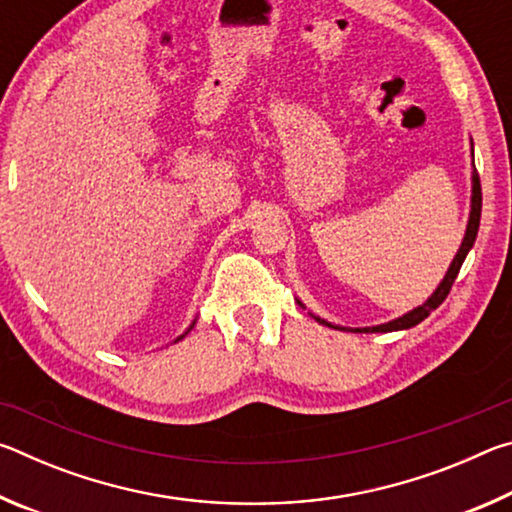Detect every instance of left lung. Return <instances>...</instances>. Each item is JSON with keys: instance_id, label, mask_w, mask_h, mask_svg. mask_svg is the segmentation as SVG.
<instances>
[{"instance_id": "left-lung-1", "label": "left lung", "mask_w": 512, "mask_h": 512, "mask_svg": "<svg viewBox=\"0 0 512 512\" xmlns=\"http://www.w3.org/2000/svg\"><path fill=\"white\" fill-rule=\"evenodd\" d=\"M472 155H474V146H472ZM479 221H481V183H479V173H476V169L472 171V205H470V219H467V228H465V237L461 241V248H458L456 257L452 259V264H449L447 273L443 277V282L438 284V289L431 293L429 300L424 302V305L411 309L409 314H404L400 318L395 320H388V323H381V325H375V327H339V325H332L327 323V320L314 316L320 325H327V327H334V329H343V332H354V334H370V332H397V329H409V327H415L418 323H422L424 318H427L433 309H436L438 305H443V300L447 298L449 289H452V284L456 280L458 271H461V266L465 262L467 253H470L474 241H476V232H479ZM298 305L305 309V305L298 300Z\"/></svg>"}]
</instances>
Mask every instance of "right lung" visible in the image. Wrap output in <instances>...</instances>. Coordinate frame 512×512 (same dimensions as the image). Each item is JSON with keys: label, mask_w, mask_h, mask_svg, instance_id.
Instances as JSON below:
<instances>
[{"label": "right lung", "mask_w": 512, "mask_h": 512, "mask_svg": "<svg viewBox=\"0 0 512 512\" xmlns=\"http://www.w3.org/2000/svg\"><path fill=\"white\" fill-rule=\"evenodd\" d=\"M194 325H196V320H194V323H192V325H189V329H192V327H194ZM189 329H187V332H185V334H180V336H178V339H176V341H173V343H178V341H180V339H185V336H187V334H189Z\"/></svg>", "instance_id": "obj_1"}]
</instances>
